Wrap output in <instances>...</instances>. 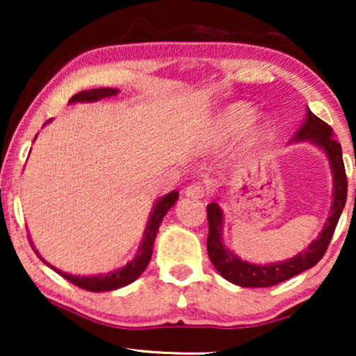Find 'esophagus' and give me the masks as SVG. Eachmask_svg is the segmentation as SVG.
I'll return each mask as SVG.
<instances>
[{"label":"esophagus","mask_w":356,"mask_h":356,"mask_svg":"<svg viewBox=\"0 0 356 356\" xmlns=\"http://www.w3.org/2000/svg\"><path fill=\"white\" fill-rule=\"evenodd\" d=\"M184 194H186V197L191 199H202L204 194H206V189H204V186H201L199 183H193L184 189Z\"/></svg>","instance_id":"esophagus-1"}]
</instances>
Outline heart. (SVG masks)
Segmentation results:
<instances>
[{
	"label": "heart",
	"instance_id": "heart-1",
	"mask_svg": "<svg viewBox=\"0 0 356 356\" xmlns=\"http://www.w3.org/2000/svg\"><path fill=\"white\" fill-rule=\"evenodd\" d=\"M259 111L248 102H235L218 111L213 120V134L217 139L225 140L241 134L243 131L254 123ZM275 138V126L270 121H259L250 131V140L252 144H269Z\"/></svg>",
	"mask_w": 356,
	"mask_h": 356
}]
</instances>
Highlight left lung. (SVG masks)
<instances>
[{"label":"left lung","instance_id":"8db88e82","mask_svg":"<svg viewBox=\"0 0 356 356\" xmlns=\"http://www.w3.org/2000/svg\"><path fill=\"white\" fill-rule=\"evenodd\" d=\"M290 143H309L323 150L327 155L330 173H332V206L327 222L319 233L318 238L309 243L303 251L290 257V259L270 262V264H254V262L243 261L235 252L228 250L223 241V223L225 216L220 207V197L207 206L209 220V236H207V252L211 262L218 274L232 284L250 289H264L291 279L301 272L311 269L323 259L327 250L330 238L334 235L335 227L347 201V177L342 159V147L334 139L332 128L323 120H319L313 111L306 108V118L298 131L290 139Z\"/></svg>","mask_w":356,"mask_h":356}]
</instances>
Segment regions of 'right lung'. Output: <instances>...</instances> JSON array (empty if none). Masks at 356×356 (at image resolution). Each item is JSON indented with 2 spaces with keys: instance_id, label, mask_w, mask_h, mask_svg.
<instances>
[{
  "instance_id": "add662e5",
  "label": "right lung",
  "mask_w": 356,
  "mask_h": 356,
  "mask_svg": "<svg viewBox=\"0 0 356 356\" xmlns=\"http://www.w3.org/2000/svg\"><path fill=\"white\" fill-rule=\"evenodd\" d=\"M118 92H120L118 89H111V87H100V89L82 90V92H79V94H76L74 97H72V99L70 100V105L71 104H87V102H99L102 99H110V97H115ZM50 121L51 120H48L47 123H50ZM178 196H179L178 191H172V193L165 194V196H162V197H159L157 201H155L152 212H150V216H149L147 225H145L143 241H140L136 256L126 266L120 267V269H116V270L106 272V274H99V275L67 274V272H63L60 269H56V267H53L51 264H48V262L43 259L40 254H38V251L35 250V246H33L32 240H31V245L33 248V251L37 252V256L40 257V259L45 262L47 266H50L53 270H56L61 277H65L66 280H70L71 284L81 286V289L89 290V291H111V290L121 289V286L133 284V282L136 279H139V275L145 270L150 257H152L154 241H155V236H157L159 227L162 225V220H163V217L167 216V212L175 206V204H177Z\"/></svg>"
}]
</instances>
